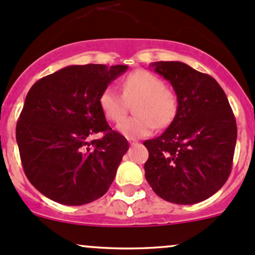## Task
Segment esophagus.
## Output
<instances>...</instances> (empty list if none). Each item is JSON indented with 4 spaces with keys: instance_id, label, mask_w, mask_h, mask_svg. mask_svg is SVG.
<instances>
[{
    "instance_id": "1",
    "label": "esophagus",
    "mask_w": 255,
    "mask_h": 255,
    "mask_svg": "<svg viewBox=\"0 0 255 255\" xmlns=\"http://www.w3.org/2000/svg\"><path fill=\"white\" fill-rule=\"evenodd\" d=\"M128 143H130V144H135L136 143V141H135V139H128Z\"/></svg>"
}]
</instances>
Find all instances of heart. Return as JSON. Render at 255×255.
I'll return each mask as SVG.
<instances>
[{"instance_id": "b5f03b06", "label": "heart", "mask_w": 255, "mask_h": 255, "mask_svg": "<svg viewBox=\"0 0 255 255\" xmlns=\"http://www.w3.org/2000/svg\"><path fill=\"white\" fill-rule=\"evenodd\" d=\"M123 96L113 86L103 90L100 106L107 119L120 122L126 114V100L138 98L134 111L136 117L119 123L117 130L128 138L150 135L155 127L164 128L172 122L177 112V97L165 87V83L154 74L136 70L122 81Z\"/></svg>"}]
</instances>
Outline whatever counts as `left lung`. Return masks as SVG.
I'll list each match as a JSON object with an SVG mask.
<instances>
[{"label":"left lung","instance_id":"1","mask_svg":"<svg viewBox=\"0 0 255 255\" xmlns=\"http://www.w3.org/2000/svg\"><path fill=\"white\" fill-rule=\"evenodd\" d=\"M149 68L171 84L177 112L159 137L143 142L149 153L144 176L165 201L199 203L229 179L236 119L225 92L210 75L182 62H154Z\"/></svg>","mask_w":255,"mask_h":255}]
</instances>
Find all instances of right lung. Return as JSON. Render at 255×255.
<instances>
[{
	"instance_id": "obj_1",
	"label": "right lung",
	"mask_w": 255,
	"mask_h": 255,
	"mask_svg": "<svg viewBox=\"0 0 255 255\" xmlns=\"http://www.w3.org/2000/svg\"><path fill=\"white\" fill-rule=\"evenodd\" d=\"M127 70L128 65H69L29 90L15 137L24 172L43 196L83 205L111 187L128 143L108 125L100 96ZM98 132L105 136L88 141Z\"/></svg>"
}]
</instances>
